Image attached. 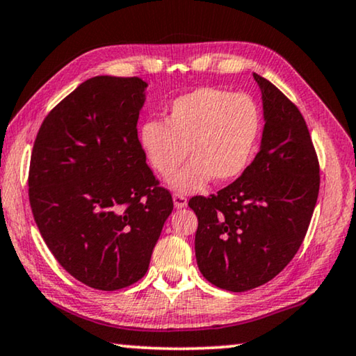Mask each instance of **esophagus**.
<instances>
[{"label":"esophagus","mask_w":356,"mask_h":356,"mask_svg":"<svg viewBox=\"0 0 356 356\" xmlns=\"http://www.w3.org/2000/svg\"><path fill=\"white\" fill-rule=\"evenodd\" d=\"M173 202H175V207H177V209H183V207H186V205H188V199H186V195L181 194V193H175L173 194Z\"/></svg>","instance_id":"obj_1"}]
</instances>
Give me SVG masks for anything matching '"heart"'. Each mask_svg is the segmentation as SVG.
I'll return each mask as SVG.
<instances>
[{
    "label": "heart",
    "instance_id": "b5f03b06",
    "mask_svg": "<svg viewBox=\"0 0 356 356\" xmlns=\"http://www.w3.org/2000/svg\"><path fill=\"white\" fill-rule=\"evenodd\" d=\"M259 111L247 95L204 86L179 96L168 107L165 123L147 122L141 144L162 177L186 167L172 179L175 188L194 191L210 178L225 183L244 172L259 135Z\"/></svg>",
    "mask_w": 356,
    "mask_h": 356
}]
</instances>
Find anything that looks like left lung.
<instances>
[{
    "label": "left lung",
    "mask_w": 356,
    "mask_h": 356,
    "mask_svg": "<svg viewBox=\"0 0 356 356\" xmlns=\"http://www.w3.org/2000/svg\"><path fill=\"white\" fill-rule=\"evenodd\" d=\"M264 95L261 147L218 194L194 195L195 259L202 276L231 292L255 289L284 270L300 249L319 193V162L305 118L271 81Z\"/></svg>",
    "instance_id": "left-lung-1"
}]
</instances>
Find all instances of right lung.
<instances>
[{"instance_id":"add662e5","label":"right lung","mask_w":356,"mask_h":356,"mask_svg":"<svg viewBox=\"0 0 356 356\" xmlns=\"http://www.w3.org/2000/svg\"><path fill=\"white\" fill-rule=\"evenodd\" d=\"M144 88L138 76L86 80L44 117L33 143V218L60 266L92 289L140 281L173 210L138 140Z\"/></svg>"}]
</instances>
